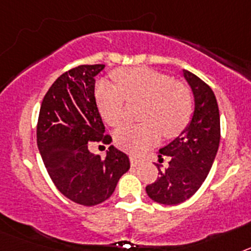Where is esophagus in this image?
<instances>
[{
    "instance_id": "1",
    "label": "esophagus",
    "mask_w": 251,
    "mask_h": 251,
    "mask_svg": "<svg viewBox=\"0 0 251 251\" xmlns=\"http://www.w3.org/2000/svg\"><path fill=\"white\" fill-rule=\"evenodd\" d=\"M129 159H130V165H132V166H138L139 163L142 162V159L139 158V157L134 156V154H130Z\"/></svg>"
}]
</instances>
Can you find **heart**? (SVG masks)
Here are the masks:
<instances>
[{"instance_id":"b5f03b06","label":"heart","mask_w":251,"mask_h":251,"mask_svg":"<svg viewBox=\"0 0 251 251\" xmlns=\"http://www.w3.org/2000/svg\"><path fill=\"white\" fill-rule=\"evenodd\" d=\"M114 80L97 86L99 112L106 123L117 127L124 121L126 100H145L139 124H127L115 132V143L128 152L138 153L166 138L179 136L191 121L194 98L186 84L170 75L147 68L115 70Z\"/></svg>"}]
</instances>
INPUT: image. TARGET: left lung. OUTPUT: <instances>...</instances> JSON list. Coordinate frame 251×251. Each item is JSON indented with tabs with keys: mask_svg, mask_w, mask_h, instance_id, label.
I'll use <instances>...</instances> for the list:
<instances>
[{
	"mask_svg": "<svg viewBox=\"0 0 251 251\" xmlns=\"http://www.w3.org/2000/svg\"><path fill=\"white\" fill-rule=\"evenodd\" d=\"M195 97L191 123L182 134L158 151V157L170 156L168 168L146 192L153 201L177 205L192 196L201 187L211 170L220 143V114L212 89L200 77L183 70Z\"/></svg>",
	"mask_w": 251,
	"mask_h": 251,
	"instance_id": "left-lung-1",
	"label": "left lung"
}]
</instances>
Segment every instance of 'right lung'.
<instances>
[{"mask_svg":"<svg viewBox=\"0 0 251 251\" xmlns=\"http://www.w3.org/2000/svg\"><path fill=\"white\" fill-rule=\"evenodd\" d=\"M104 66L79 65L60 75L44 97L37 119V147L49 176L64 196L84 206L109 199L129 170L127 154L113 146L105 158L88 150L89 142L112 141L94 95V77Z\"/></svg>","mask_w":251,"mask_h":251,"instance_id":"add662e5","label":"right lung"}]
</instances>
